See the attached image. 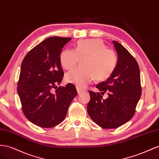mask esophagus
I'll return each mask as SVG.
<instances>
[{"label":"esophagus","instance_id":"obj_1","mask_svg":"<svg viewBox=\"0 0 159 159\" xmlns=\"http://www.w3.org/2000/svg\"><path fill=\"white\" fill-rule=\"evenodd\" d=\"M76 90H77V92H78V94H81V93H82L83 92H84V90H83V89H80V88H79V87H77V88H76Z\"/></svg>","mask_w":159,"mask_h":159}]
</instances>
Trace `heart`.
Masks as SVG:
<instances>
[{
    "label": "heart",
    "instance_id": "obj_1",
    "mask_svg": "<svg viewBox=\"0 0 159 159\" xmlns=\"http://www.w3.org/2000/svg\"><path fill=\"white\" fill-rule=\"evenodd\" d=\"M82 59L80 66L65 75L67 83L83 89L95 79L97 80L107 79L114 72L118 58L114 51L107 48L101 40L89 39L80 40L75 49L66 48L60 54L61 66L70 70Z\"/></svg>",
    "mask_w": 159,
    "mask_h": 159
}]
</instances>
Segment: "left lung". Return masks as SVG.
Listing matches in <instances>:
<instances>
[{"instance_id":"8db88e82","label":"left lung","mask_w":159,"mask_h":159,"mask_svg":"<svg viewBox=\"0 0 159 159\" xmlns=\"http://www.w3.org/2000/svg\"><path fill=\"white\" fill-rule=\"evenodd\" d=\"M112 43L118 54L116 69L107 80L96 86L101 93L90 90L87 105L90 117L103 129L119 127L132 119L142 93L137 61L119 43ZM106 92L108 97L104 99Z\"/></svg>"}]
</instances>
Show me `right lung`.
Returning a JSON list of instances; mask_svg holds the SVG:
<instances>
[{
  "mask_svg": "<svg viewBox=\"0 0 159 159\" xmlns=\"http://www.w3.org/2000/svg\"><path fill=\"white\" fill-rule=\"evenodd\" d=\"M70 40L49 37L31 49L22 62L17 83L22 111L27 119L40 127L51 128L64 120L77 94L72 83L57 87L64 76L60 54Z\"/></svg>",
  "mask_w": 159,
  "mask_h": 159,
  "instance_id": "obj_1",
  "label": "right lung"
}]
</instances>
